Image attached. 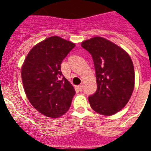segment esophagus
<instances>
[{
	"instance_id": "esophagus-1",
	"label": "esophagus",
	"mask_w": 151,
	"mask_h": 151,
	"mask_svg": "<svg viewBox=\"0 0 151 151\" xmlns=\"http://www.w3.org/2000/svg\"><path fill=\"white\" fill-rule=\"evenodd\" d=\"M78 88H79L80 91H82V89H83V84H81V85H78Z\"/></svg>"
}]
</instances>
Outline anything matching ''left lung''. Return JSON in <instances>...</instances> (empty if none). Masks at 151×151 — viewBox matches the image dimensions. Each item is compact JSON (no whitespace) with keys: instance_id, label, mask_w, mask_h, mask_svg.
Segmentation results:
<instances>
[{"instance_id":"1","label":"left lung","mask_w":151,"mask_h":151,"mask_svg":"<svg viewBox=\"0 0 151 151\" xmlns=\"http://www.w3.org/2000/svg\"><path fill=\"white\" fill-rule=\"evenodd\" d=\"M94 61L97 89L89 96L91 107L97 113L111 116L127 104L134 87V66L127 52L102 37L82 42Z\"/></svg>"}]
</instances>
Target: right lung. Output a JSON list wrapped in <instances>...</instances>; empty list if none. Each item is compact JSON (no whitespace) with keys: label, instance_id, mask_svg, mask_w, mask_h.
Returning <instances> with one entry per match:
<instances>
[{"label":"right lung","instance_id":"obj_1","mask_svg":"<svg viewBox=\"0 0 151 151\" xmlns=\"http://www.w3.org/2000/svg\"><path fill=\"white\" fill-rule=\"evenodd\" d=\"M75 46L58 36L49 37L31 49L22 64L21 75L27 98L47 117L57 118L66 113L76 94L60 69L62 61Z\"/></svg>","mask_w":151,"mask_h":151}]
</instances>
